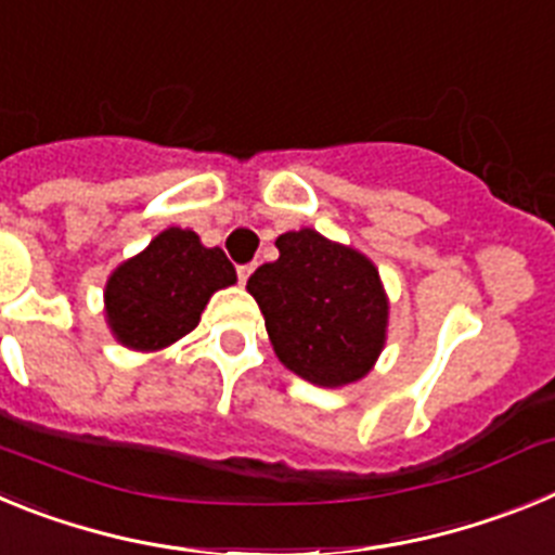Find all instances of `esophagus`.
I'll use <instances>...</instances> for the list:
<instances>
[{
	"label": "esophagus",
	"instance_id": "34e87169",
	"mask_svg": "<svg viewBox=\"0 0 555 555\" xmlns=\"http://www.w3.org/2000/svg\"><path fill=\"white\" fill-rule=\"evenodd\" d=\"M253 263H242V267H235V274H238V283H247L249 274H253Z\"/></svg>",
	"mask_w": 555,
	"mask_h": 555
}]
</instances>
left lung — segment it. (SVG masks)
Listing matches in <instances>:
<instances>
[{"instance_id": "obj_1", "label": "left lung", "mask_w": 555, "mask_h": 555, "mask_svg": "<svg viewBox=\"0 0 555 555\" xmlns=\"http://www.w3.org/2000/svg\"><path fill=\"white\" fill-rule=\"evenodd\" d=\"M274 247L281 258L255 269L247 288L278 358L317 386L364 377L384 350L389 317L377 269L311 228L283 233Z\"/></svg>"}]
</instances>
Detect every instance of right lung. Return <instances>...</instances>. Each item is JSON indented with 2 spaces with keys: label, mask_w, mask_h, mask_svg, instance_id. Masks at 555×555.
Returning <instances> with one entry per match:
<instances>
[{
  "label": "right lung",
  "mask_w": 555,
  "mask_h": 555,
  "mask_svg": "<svg viewBox=\"0 0 555 555\" xmlns=\"http://www.w3.org/2000/svg\"><path fill=\"white\" fill-rule=\"evenodd\" d=\"M233 283L235 269L222 249L203 247L191 230L169 228L111 274L107 322L125 347L160 350L194 331L210 294Z\"/></svg>",
  "instance_id": "right-lung-1"
}]
</instances>
